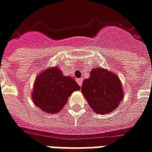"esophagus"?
Instances as JSON below:
<instances>
[{
    "label": "esophagus",
    "instance_id": "34e87169",
    "mask_svg": "<svg viewBox=\"0 0 152 152\" xmlns=\"http://www.w3.org/2000/svg\"><path fill=\"white\" fill-rule=\"evenodd\" d=\"M76 82H77V83L80 85V87L82 86V82H83L82 79H76Z\"/></svg>",
    "mask_w": 152,
    "mask_h": 152
}]
</instances>
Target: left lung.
I'll use <instances>...</instances> for the list:
<instances>
[{
    "mask_svg": "<svg viewBox=\"0 0 152 152\" xmlns=\"http://www.w3.org/2000/svg\"><path fill=\"white\" fill-rule=\"evenodd\" d=\"M88 104L96 113H109L119 106L123 98L122 83L115 73L97 68L84 80L81 88Z\"/></svg>",
    "mask_w": 152,
    "mask_h": 152,
    "instance_id": "8db88e82",
    "label": "left lung"
}]
</instances>
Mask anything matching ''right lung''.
I'll return each instance as SVG.
<instances>
[{
  "label": "right lung",
  "instance_id": "obj_1",
  "mask_svg": "<svg viewBox=\"0 0 152 152\" xmlns=\"http://www.w3.org/2000/svg\"><path fill=\"white\" fill-rule=\"evenodd\" d=\"M80 89L73 79L63 76L58 68L53 67L38 75L32 97L37 108L55 114L62 109L71 94Z\"/></svg>",
  "mask_w": 152,
  "mask_h": 152
}]
</instances>
